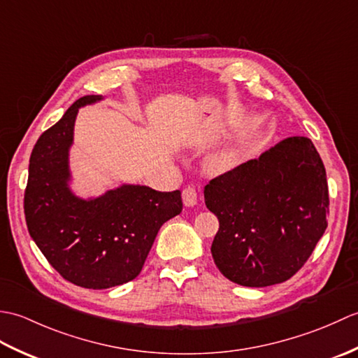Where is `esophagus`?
Masks as SVG:
<instances>
[{
  "label": "esophagus",
  "instance_id": "34e87169",
  "mask_svg": "<svg viewBox=\"0 0 358 358\" xmlns=\"http://www.w3.org/2000/svg\"><path fill=\"white\" fill-rule=\"evenodd\" d=\"M183 203H185V206H189V208H192L196 203H199V194H196L195 187H192V186L185 187Z\"/></svg>",
  "mask_w": 358,
  "mask_h": 358
}]
</instances>
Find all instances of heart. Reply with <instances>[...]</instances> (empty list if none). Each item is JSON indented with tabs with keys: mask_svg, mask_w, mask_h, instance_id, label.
<instances>
[{
	"mask_svg": "<svg viewBox=\"0 0 358 358\" xmlns=\"http://www.w3.org/2000/svg\"><path fill=\"white\" fill-rule=\"evenodd\" d=\"M241 154V146L234 148L231 150H226L223 154L217 155L214 159H210V171L214 172H224L227 169H231V167L237 163V159L240 158Z\"/></svg>",
	"mask_w": 358,
	"mask_h": 358,
	"instance_id": "1",
	"label": "heart"
}]
</instances>
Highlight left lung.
<instances>
[{
  "label": "left lung",
  "instance_id": "8db88e82",
  "mask_svg": "<svg viewBox=\"0 0 358 358\" xmlns=\"http://www.w3.org/2000/svg\"><path fill=\"white\" fill-rule=\"evenodd\" d=\"M220 227L210 252L234 283L264 287L291 278L328 226L329 192L320 155L289 136L204 186Z\"/></svg>",
  "mask_w": 358,
  "mask_h": 358
}]
</instances>
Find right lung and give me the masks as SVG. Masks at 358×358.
<instances>
[{"label":"right lung","mask_w":358,"mask_h":358,"mask_svg":"<svg viewBox=\"0 0 358 358\" xmlns=\"http://www.w3.org/2000/svg\"><path fill=\"white\" fill-rule=\"evenodd\" d=\"M86 95L38 138L29 162L24 215L30 237L71 283L108 289L134 280L167 220L183 209L181 192L121 185L83 199L71 189L69 152L78 109L101 101Z\"/></svg>","instance_id":"obj_1"}]
</instances>
